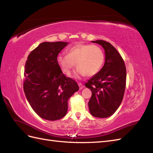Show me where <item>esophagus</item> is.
I'll list each match as a JSON object with an SVG mask.
<instances>
[{
    "label": "esophagus",
    "instance_id": "obj_1",
    "mask_svg": "<svg viewBox=\"0 0 153 153\" xmlns=\"http://www.w3.org/2000/svg\"><path fill=\"white\" fill-rule=\"evenodd\" d=\"M78 86H79V89L81 90V89H82L84 87V86L83 85V84H82L81 83H79V84H78Z\"/></svg>",
    "mask_w": 153,
    "mask_h": 153
}]
</instances>
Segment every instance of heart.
Here are the masks:
<instances>
[{
    "label": "heart",
    "mask_w": 153,
    "mask_h": 153,
    "mask_svg": "<svg viewBox=\"0 0 153 153\" xmlns=\"http://www.w3.org/2000/svg\"><path fill=\"white\" fill-rule=\"evenodd\" d=\"M104 53L98 46L89 44H78L69 48L68 55L60 53L57 61L62 72L69 75L76 63L78 66L75 73V77L87 75L94 76L103 66Z\"/></svg>",
    "instance_id": "obj_1"
}]
</instances>
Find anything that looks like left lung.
Returning a JSON list of instances; mask_svg holds the SVG:
<instances>
[{
	"label": "left lung",
	"mask_w": 153,
	"mask_h": 153,
	"mask_svg": "<svg viewBox=\"0 0 153 153\" xmlns=\"http://www.w3.org/2000/svg\"><path fill=\"white\" fill-rule=\"evenodd\" d=\"M92 42L103 48L105 61L101 70L85 85L92 91L88 105L92 116L106 118L114 114L122 102L126 88V69L121 55L110 43L103 40Z\"/></svg>",
	"instance_id": "8db88e82"
}]
</instances>
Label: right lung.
<instances>
[{
	"instance_id": "1",
	"label": "right lung",
	"mask_w": 153,
	"mask_h": 153,
	"mask_svg": "<svg viewBox=\"0 0 153 153\" xmlns=\"http://www.w3.org/2000/svg\"><path fill=\"white\" fill-rule=\"evenodd\" d=\"M67 42H43L29 55L25 65L24 90L32 108L48 121L64 117L69 98L79 89L77 83L62 73L57 61Z\"/></svg>"
}]
</instances>
